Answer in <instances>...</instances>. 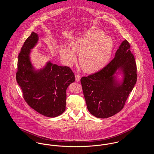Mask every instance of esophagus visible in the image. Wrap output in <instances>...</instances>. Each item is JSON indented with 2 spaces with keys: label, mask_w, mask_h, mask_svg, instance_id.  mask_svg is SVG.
Returning a JSON list of instances; mask_svg holds the SVG:
<instances>
[{
  "label": "esophagus",
  "mask_w": 154,
  "mask_h": 154,
  "mask_svg": "<svg viewBox=\"0 0 154 154\" xmlns=\"http://www.w3.org/2000/svg\"><path fill=\"white\" fill-rule=\"evenodd\" d=\"M75 77V81H76L77 82H79V81H80L81 77L80 75H79V74H76Z\"/></svg>",
  "instance_id": "34e87169"
}]
</instances>
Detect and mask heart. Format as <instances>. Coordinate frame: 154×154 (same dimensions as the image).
<instances>
[{
    "label": "heart",
    "instance_id": "b5f03b06",
    "mask_svg": "<svg viewBox=\"0 0 154 154\" xmlns=\"http://www.w3.org/2000/svg\"><path fill=\"white\" fill-rule=\"evenodd\" d=\"M70 46L62 45L59 48L62 59L71 65L80 52L81 65L87 71H94L104 66L110 59L113 42L110 36L104 35L102 30L92 28L75 37L70 42Z\"/></svg>",
    "mask_w": 154,
    "mask_h": 154
}]
</instances>
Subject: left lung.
Returning a JSON list of instances; mask_svg holds the SVG:
<instances>
[{
  "label": "left lung",
  "instance_id": "obj_1",
  "mask_svg": "<svg viewBox=\"0 0 154 154\" xmlns=\"http://www.w3.org/2000/svg\"><path fill=\"white\" fill-rule=\"evenodd\" d=\"M136 72L130 44L125 40L107 66L81 79L89 112L99 118L110 117L119 112L136 83Z\"/></svg>",
  "mask_w": 154,
  "mask_h": 154
}]
</instances>
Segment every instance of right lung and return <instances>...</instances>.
<instances>
[{"mask_svg": "<svg viewBox=\"0 0 154 154\" xmlns=\"http://www.w3.org/2000/svg\"><path fill=\"white\" fill-rule=\"evenodd\" d=\"M38 40L35 32L25 40L18 55L16 80L30 107L45 117H56L66 109V89L75 76L70 67L51 61L40 69L33 66L30 52Z\"/></svg>", "mask_w": 154, "mask_h": 154, "instance_id": "1", "label": "right lung"}]
</instances>
